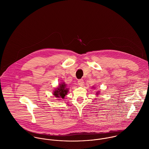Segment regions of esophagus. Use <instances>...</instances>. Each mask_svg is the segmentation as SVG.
I'll return each instance as SVG.
<instances>
[{
	"mask_svg": "<svg viewBox=\"0 0 149 149\" xmlns=\"http://www.w3.org/2000/svg\"><path fill=\"white\" fill-rule=\"evenodd\" d=\"M78 84L81 86H83L84 85V81L83 80H79L78 81Z\"/></svg>",
	"mask_w": 149,
	"mask_h": 149,
	"instance_id": "obj_1",
	"label": "esophagus"
}]
</instances>
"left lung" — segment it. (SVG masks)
Instances as JSON below:
<instances>
[{
	"mask_svg": "<svg viewBox=\"0 0 149 149\" xmlns=\"http://www.w3.org/2000/svg\"><path fill=\"white\" fill-rule=\"evenodd\" d=\"M93 88V89H95V87L94 86H93V88ZM100 91H98V92H97L96 93V95H97V96H98L99 94H100Z\"/></svg>",
	"mask_w": 149,
	"mask_h": 149,
	"instance_id": "1",
	"label": "left lung"
}]
</instances>
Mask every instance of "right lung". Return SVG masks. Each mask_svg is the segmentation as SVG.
<instances>
[{
	"mask_svg": "<svg viewBox=\"0 0 149 149\" xmlns=\"http://www.w3.org/2000/svg\"><path fill=\"white\" fill-rule=\"evenodd\" d=\"M66 84H65L64 82L61 83V84H59L58 86L53 91V95L56 98L59 99L57 100L64 99L65 96L67 95L69 91V88H66Z\"/></svg>",
	"mask_w": 149,
	"mask_h": 149,
	"instance_id": "obj_1",
	"label": "right lung"
}]
</instances>
